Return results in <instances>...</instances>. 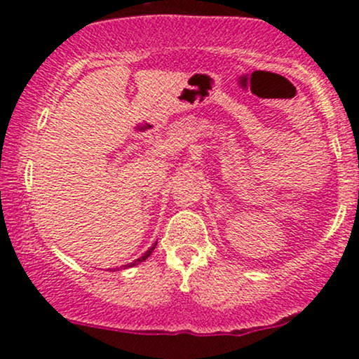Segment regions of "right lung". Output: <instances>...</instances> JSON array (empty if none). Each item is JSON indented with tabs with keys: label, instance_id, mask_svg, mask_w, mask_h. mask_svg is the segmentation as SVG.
I'll list each match as a JSON object with an SVG mask.
<instances>
[{
	"label": "right lung",
	"instance_id": "right-lung-1",
	"mask_svg": "<svg viewBox=\"0 0 359 359\" xmlns=\"http://www.w3.org/2000/svg\"><path fill=\"white\" fill-rule=\"evenodd\" d=\"M155 246H156V243H155V245L154 246H151V248L150 250H148V251H145V253H143L142 255V257H140L138 259H135V262L133 263H128V265H125V269H130V266H135V265H138V263H142V262H145V259L148 258V257H150V255H151V251H154L155 250ZM118 269H113V271H116Z\"/></svg>",
	"mask_w": 359,
	"mask_h": 359
}]
</instances>
